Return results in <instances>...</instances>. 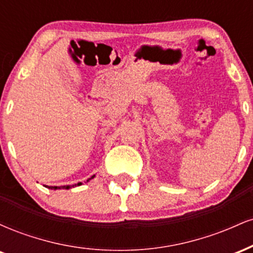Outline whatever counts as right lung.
Here are the masks:
<instances>
[{
    "label": "right lung",
    "instance_id": "add662e5",
    "mask_svg": "<svg viewBox=\"0 0 253 253\" xmlns=\"http://www.w3.org/2000/svg\"><path fill=\"white\" fill-rule=\"evenodd\" d=\"M95 177V175L94 176H91L90 177V178H88L86 179V182H89L90 179H92ZM82 184V182H80V183H77V184H75V185H63V187H50V185H45L46 188H48V189H53V190H57V189H70V188H74V187H78V185H81Z\"/></svg>",
    "mask_w": 253,
    "mask_h": 253
}]
</instances>
